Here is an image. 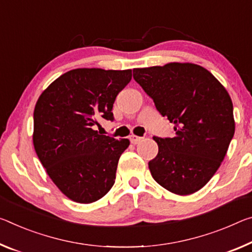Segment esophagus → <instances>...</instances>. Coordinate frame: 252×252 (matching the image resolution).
Masks as SVG:
<instances>
[{"mask_svg": "<svg viewBox=\"0 0 252 252\" xmlns=\"http://www.w3.org/2000/svg\"><path fill=\"white\" fill-rule=\"evenodd\" d=\"M142 137H138V135H134V134H131L130 135V141L133 143V145H137V143L140 142L142 140Z\"/></svg>", "mask_w": 252, "mask_h": 252, "instance_id": "esophagus-1", "label": "esophagus"}]
</instances>
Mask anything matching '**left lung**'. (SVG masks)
I'll list each match as a JSON object with an SVG mask.
<instances>
[{
  "instance_id": "8db88e82",
  "label": "left lung",
  "mask_w": 252,
  "mask_h": 252,
  "mask_svg": "<svg viewBox=\"0 0 252 252\" xmlns=\"http://www.w3.org/2000/svg\"><path fill=\"white\" fill-rule=\"evenodd\" d=\"M133 78L174 123L173 138L154 137L153 177L178 195L193 194L213 177L234 134L229 93L209 70L189 63L134 68Z\"/></svg>"
}]
</instances>
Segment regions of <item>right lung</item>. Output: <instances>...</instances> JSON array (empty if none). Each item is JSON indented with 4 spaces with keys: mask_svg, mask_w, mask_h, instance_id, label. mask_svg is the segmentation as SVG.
I'll return each instance as SVG.
<instances>
[{
    "mask_svg": "<svg viewBox=\"0 0 252 252\" xmlns=\"http://www.w3.org/2000/svg\"><path fill=\"white\" fill-rule=\"evenodd\" d=\"M131 77V69H73L38 98L34 150L51 181L71 201L93 203L113 186L119 159L130 141L95 129L99 120L113 121L115 97Z\"/></svg>",
    "mask_w": 252,
    "mask_h": 252,
    "instance_id": "1",
    "label": "right lung"
}]
</instances>
